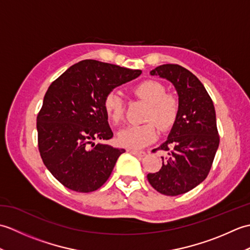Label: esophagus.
<instances>
[{
	"label": "esophagus",
	"instance_id": "obj_1",
	"mask_svg": "<svg viewBox=\"0 0 250 250\" xmlns=\"http://www.w3.org/2000/svg\"><path fill=\"white\" fill-rule=\"evenodd\" d=\"M128 151L133 153L134 156H137V157H144L146 155L145 151H139V150H134V149H128Z\"/></svg>",
	"mask_w": 250,
	"mask_h": 250
}]
</instances>
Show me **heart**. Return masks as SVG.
Listing matches in <instances>:
<instances>
[{
  "mask_svg": "<svg viewBox=\"0 0 250 250\" xmlns=\"http://www.w3.org/2000/svg\"><path fill=\"white\" fill-rule=\"evenodd\" d=\"M134 97L148 102L144 125H130L121 130L117 141L118 144L128 149H139L158 137V126L162 132L171 130L176 124L180 102L173 92H167V87L155 79H145L131 89ZM103 108L113 125H118L125 119V106L124 100L116 92H109L103 100Z\"/></svg>",
  "mask_w": 250,
  "mask_h": 250,
  "instance_id": "obj_1",
  "label": "heart"
}]
</instances>
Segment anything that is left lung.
I'll use <instances>...</instances> for the list:
<instances>
[{
  "mask_svg": "<svg viewBox=\"0 0 250 250\" xmlns=\"http://www.w3.org/2000/svg\"><path fill=\"white\" fill-rule=\"evenodd\" d=\"M150 74L174 84L180 110L167 141L152 150L167 153L161 157L162 167L148 174L147 179L158 192L175 196L195 188L210 171L220 142L216 111L203 83L187 68L163 64Z\"/></svg>",
  "mask_w": 250,
  "mask_h": 250,
  "instance_id": "obj_1",
  "label": "left lung"
}]
</instances>
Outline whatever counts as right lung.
<instances>
[{"mask_svg":"<svg viewBox=\"0 0 250 250\" xmlns=\"http://www.w3.org/2000/svg\"><path fill=\"white\" fill-rule=\"evenodd\" d=\"M140 70L83 60L51 83L36 118L39 150L58 182L77 192H92L110 176L125 149L104 143L113 137L103 100Z\"/></svg>","mask_w":250,"mask_h":250,"instance_id":"add662e5","label":"right lung"}]
</instances>
